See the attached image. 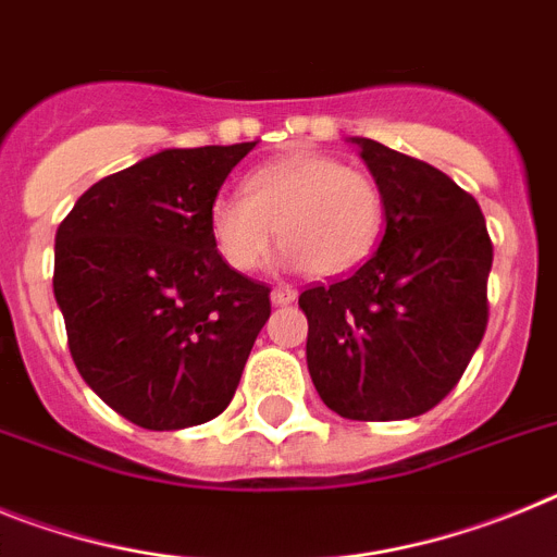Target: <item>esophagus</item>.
Here are the masks:
<instances>
[{
  "label": "esophagus",
  "mask_w": 557,
  "mask_h": 557,
  "mask_svg": "<svg viewBox=\"0 0 557 557\" xmlns=\"http://www.w3.org/2000/svg\"><path fill=\"white\" fill-rule=\"evenodd\" d=\"M295 289L289 287V284H278V287H273V293H270V298H273L275 307H287V304L295 301Z\"/></svg>",
  "instance_id": "esophagus-1"
}]
</instances>
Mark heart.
Returning <instances> with one entry per match:
<instances>
[{"label":"heart","instance_id":"obj_1","mask_svg":"<svg viewBox=\"0 0 557 557\" xmlns=\"http://www.w3.org/2000/svg\"><path fill=\"white\" fill-rule=\"evenodd\" d=\"M245 195H220L209 209L211 239L239 273L270 256L287 270L339 275L366 262L385 228V195L373 175L321 152H289L245 178Z\"/></svg>","mask_w":557,"mask_h":557}]
</instances>
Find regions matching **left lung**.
Listing matches in <instances>:
<instances>
[{"label": "left lung", "instance_id": "obj_1", "mask_svg": "<svg viewBox=\"0 0 557 557\" xmlns=\"http://www.w3.org/2000/svg\"><path fill=\"white\" fill-rule=\"evenodd\" d=\"M385 195L376 253L298 298L323 405L351 421H401L446 398L488 326L494 262L480 203L446 172L354 136Z\"/></svg>", "mask_w": 557, "mask_h": 557}]
</instances>
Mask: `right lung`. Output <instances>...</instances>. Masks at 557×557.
I'll list each match as a JSON object with an SVG mask.
<instances>
[{
	"label": "right lung",
	"mask_w": 557,
	"mask_h": 557,
	"mask_svg": "<svg viewBox=\"0 0 557 557\" xmlns=\"http://www.w3.org/2000/svg\"><path fill=\"white\" fill-rule=\"evenodd\" d=\"M256 141L161 150L97 181L55 234L69 351L111 410L156 432L218 418L270 318V287L236 273L209 209Z\"/></svg>",
	"instance_id": "obj_1"
}]
</instances>
